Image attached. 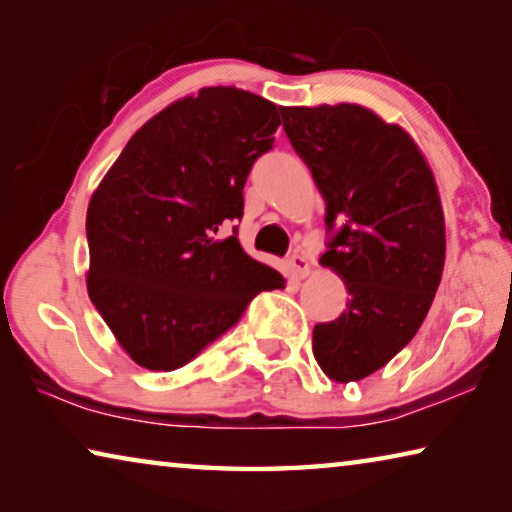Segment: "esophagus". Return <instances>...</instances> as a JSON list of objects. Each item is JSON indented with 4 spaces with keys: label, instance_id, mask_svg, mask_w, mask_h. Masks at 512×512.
Returning a JSON list of instances; mask_svg holds the SVG:
<instances>
[{
    "label": "esophagus",
    "instance_id": "obj_1",
    "mask_svg": "<svg viewBox=\"0 0 512 512\" xmlns=\"http://www.w3.org/2000/svg\"><path fill=\"white\" fill-rule=\"evenodd\" d=\"M289 264L293 266V271H296L298 277L309 275V259L305 257V253H293L289 257Z\"/></svg>",
    "mask_w": 512,
    "mask_h": 512
}]
</instances>
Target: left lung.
I'll list each match as a JSON object with an SVG mask.
<instances>
[{"label":"left lung","mask_w":512,"mask_h":512,"mask_svg":"<svg viewBox=\"0 0 512 512\" xmlns=\"http://www.w3.org/2000/svg\"><path fill=\"white\" fill-rule=\"evenodd\" d=\"M280 112L325 201L320 264L350 293L339 318L314 327V357L329 379L359 381L413 339L438 291L445 219L436 180L404 128L357 103Z\"/></svg>","instance_id":"obj_1"}]
</instances>
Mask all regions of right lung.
I'll return each instance as SVG.
<instances>
[{
  "mask_svg": "<svg viewBox=\"0 0 512 512\" xmlns=\"http://www.w3.org/2000/svg\"><path fill=\"white\" fill-rule=\"evenodd\" d=\"M277 110L244 90L203 88L146 121L92 194L88 293L140 366H185L257 293L284 287L244 253L237 225L216 237L244 216L246 178L273 149Z\"/></svg>",
  "mask_w": 512,
  "mask_h": 512,
  "instance_id": "1",
  "label": "right lung"
}]
</instances>
